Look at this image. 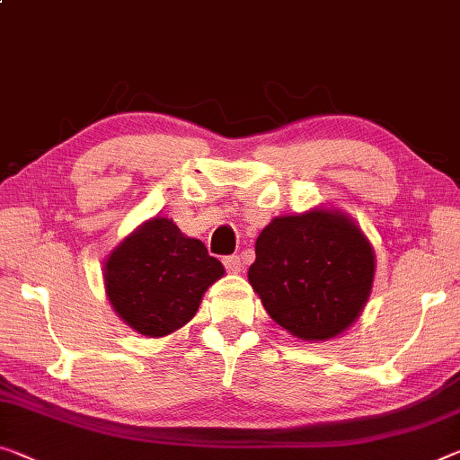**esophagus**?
Wrapping results in <instances>:
<instances>
[{
  "mask_svg": "<svg viewBox=\"0 0 460 460\" xmlns=\"http://www.w3.org/2000/svg\"><path fill=\"white\" fill-rule=\"evenodd\" d=\"M224 267L230 273H240L243 271V261H240L238 254H230V257H224Z\"/></svg>",
  "mask_w": 460,
  "mask_h": 460,
  "instance_id": "1",
  "label": "esophagus"
}]
</instances>
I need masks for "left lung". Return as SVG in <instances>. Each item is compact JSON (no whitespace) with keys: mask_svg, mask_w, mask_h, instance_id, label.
I'll use <instances>...</instances> for the list:
<instances>
[{"mask_svg":"<svg viewBox=\"0 0 460 460\" xmlns=\"http://www.w3.org/2000/svg\"><path fill=\"white\" fill-rule=\"evenodd\" d=\"M249 284L267 314L302 341L343 335L370 298L376 254L362 228L335 208L279 216L254 243Z\"/></svg>","mask_w":460,"mask_h":460,"instance_id":"8db88e82","label":"left lung"}]
</instances>
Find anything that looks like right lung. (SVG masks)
I'll list each match as a JSON object with an SVG mask.
<instances>
[{"label": "right lung", "mask_w": 460, "mask_h": 460, "mask_svg": "<svg viewBox=\"0 0 460 460\" xmlns=\"http://www.w3.org/2000/svg\"><path fill=\"white\" fill-rule=\"evenodd\" d=\"M224 265L201 240L156 216L125 236L104 261V292L125 324L158 339L174 333L199 310L203 294L224 278Z\"/></svg>", "instance_id": "right-lung-1"}]
</instances>
